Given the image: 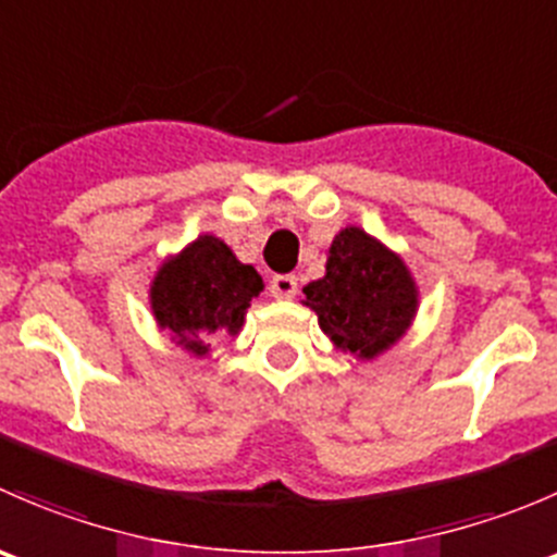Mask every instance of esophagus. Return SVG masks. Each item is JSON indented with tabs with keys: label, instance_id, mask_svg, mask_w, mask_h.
I'll use <instances>...</instances> for the list:
<instances>
[{
	"label": "esophagus",
	"instance_id": "esophagus-1",
	"mask_svg": "<svg viewBox=\"0 0 557 557\" xmlns=\"http://www.w3.org/2000/svg\"><path fill=\"white\" fill-rule=\"evenodd\" d=\"M296 290H299V280L294 274H274L272 283H269V294L274 299H294Z\"/></svg>",
	"mask_w": 557,
	"mask_h": 557
}]
</instances>
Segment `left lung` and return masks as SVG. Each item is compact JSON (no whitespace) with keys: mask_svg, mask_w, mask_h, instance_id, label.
<instances>
[{"mask_svg":"<svg viewBox=\"0 0 557 557\" xmlns=\"http://www.w3.org/2000/svg\"><path fill=\"white\" fill-rule=\"evenodd\" d=\"M305 294L331 342L361 361L396 345L418 312V288L401 258L356 226L336 234L325 277Z\"/></svg>","mask_w":557,"mask_h":557,"instance_id":"obj_1","label":"left lung"}]
</instances>
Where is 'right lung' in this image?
Listing matches in <instances>:
<instances>
[{
  "label": "right lung",
  "instance_id": "add662e5",
  "mask_svg": "<svg viewBox=\"0 0 557 557\" xmlns=\"http://www.w3.org/2000/svg\"><path fill=\"white\" fill-rule=\"evenodd\" d=\"M261 290V274L239 263L226 243L205 234L159 269L150 307L177 345L205 356V336L239 334L245 310Z\"/></svg>",
  "mask_w": 557,
  "mask_h": 557
}]
</instances>
